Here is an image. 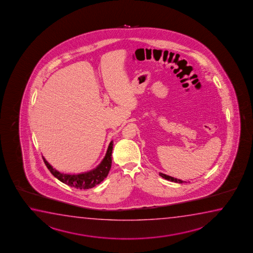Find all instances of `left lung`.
I'll use <instances>...</instances> for the list:
<instances>
[{
	"instance_id": "left-lung-1",
	"label": "left lung",
	"mask_w": 253,
	"mask_h": 253,
	"mask_svg": "<svg viewBox=\"0 0 253 253\" xmlns=\"http://www.w3.org/2000/svg\"><path fill=\"white\" fill-rule=\"evenodd\" d=\"M160 175L164 178V179H168V180H170V181H172V182L176 183H184L186 182V181H183L181 179H176V178H173V177H171V176H169V175L164 174L162 172H160Z\"/></svg>"
}]
</instances>
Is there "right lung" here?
I'll list each match as a JSON object with an SVG mask.
<instances>
[{
  "mask_svg": "<svg viewBox=\"0 0 253 253\" xmlns=\"http://www.w3.org/2000/svg\"><path fill=\"white\" fill-rule=\"evenodd\" d=\"M112 151L113 141H111L104 159L102 160L97 168L80 174H67V173H63L57 171L47 162L43 156L42 157H43V162L45 164L47 168L49 169V171H51V174L58 180H60L61 182L65 183L70 187H75L77 189H88L100 184L109 174V170L111 168V164H112Z\"/></svg>",
  "mask_w": 253,
  "mask_h": 253,
  "instance_id": "1",
  "label": "right lung"
}]
</instances>
